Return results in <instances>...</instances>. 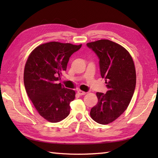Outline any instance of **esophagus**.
<instances>
[{"instance_id": "1", "label": "esophagus", "mask_w": 158, "mask_h": 158, "mask_svg": "<svg viewBox=\"0 0 158 158\" xmlns=\"http://www.w3.org/2000/svg\"><path fill=\"white\" fill-rule=\"evenodd\" d=\"M77 93H78V94H79V95H80V96L85 95V94H86V92H83V91H81V90H78V91H77Z\"/></svg>"}]
</instances>
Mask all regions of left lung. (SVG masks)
<instances>
[{
    "label": "left lung",
    "instance_id": "8db88e82",
    "mask_svg": "<svg viewBox=\"0 0 158 158\" xmlns=\"http://www.w3.org/2000/svg\"><path fill=\"white\" fill-rule=\"evenodd\" d=\"M99 58L100 75L108 91L97 92L98 102L90 116L100 124L113 122L126 110L136 87V70L129 52L117 43L101 39L87 43Z\"/></svg>",
    "mask_w": 158,
    "mask_h": 158
}]
</instances>
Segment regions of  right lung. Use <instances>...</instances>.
<instances>
[{
    "label": "right lung",
    "instance_id": "add662e5",
    "mask_svg": "<svg viewBox=\"0 0 158 158\" xmlns=\"http://www.w3.org/2000/svg\"><path fill=\"white\" fill-rule=\"evenodd\" d=\"M82 45L49 42L33 50L26 61L23 83L26 93L39 115L52 123L65 119L75 92L57 83L66 70L69 58Z\"/></svg>",
    "mask_w": 158,
    "mask_h": 158
}]
</instances>
